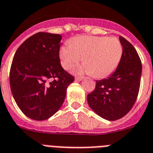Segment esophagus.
I'll use <instances>...</instances> for the list:
<instances>
[{
  "label": "esophagus",
  "mask_w": 153,
  "mask_h": 153,
  "mask_svg": "<svg viewBox=\"0 0 153 153\" xmlns=\"http://www.w3.org/2000/svg\"><path fill=\"white\" fill-rule=\"evenodd\" d=\"M83 79V77H75V80L76 81H82Z\"/></svg>",
  "instance_id": "34e87169"
}]
</instances>
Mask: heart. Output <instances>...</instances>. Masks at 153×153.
<instances>
[{"label":"heart","instance_id":"heart-1","mask_svg":"<svg viewBox=\"0 0 153 153\" xmlns=\"http://www.w3.org/2000/svg\"><path fill=\"white\" fill-rule=\"evenodd\" d=\"M70 43L60 48L59 57L65 70L72 68L82 58L85 63L75 70L78 74L107 77L116 70L122 57V44L115 37L79 36L71 39Z\"/></svg>","mask_w":153,"mask_h":153}]
</instances>
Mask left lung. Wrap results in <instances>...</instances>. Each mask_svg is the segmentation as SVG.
<instances>
[{
  "instance_id": "left-lung-1",
  "label": "left lung",
  "mask_w": 153,
  "mask_h": 153,
  "mask_svg": "<svg viewBox=\"0 0 153 153\" xmlns=\"http://www.w3.org/2000/svg\"><path fill=\"white\" fill-rule=\"evenodd\" d=\"M119 39L123 54L116 71L106 79L96 81L95 90L87 96L90 108L110 121L122 118L131 110L142 75V63L134 47L124 37Z\"/></svg>"
}]
</instances>
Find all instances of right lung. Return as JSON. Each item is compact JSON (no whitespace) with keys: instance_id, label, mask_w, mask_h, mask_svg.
I'll return each mask as SVG.
<instances>
[{"instance_id":"1","label":"right lung","mask_w":153,"mask_h":153,"mask_svg":"<svg viewBox=\"0 0 153 153\" xmlns=\"http://www.w3.org/2000/svg\"><path fill=\"white\" fill-rule=\"evenodd\" d=\"M61 36L37 33L18 48L10 71L12 96L22 112L35 120H47L62 106L74 78L59 57Z\"/></svg>"}]
</instances>
